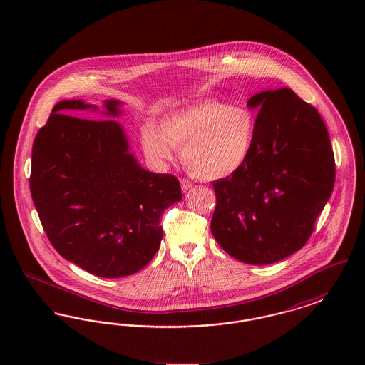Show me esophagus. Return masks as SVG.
Listing matches in <instances>:
<instances>
[{
    "label": "esophagus",
    "instance_id": "34e87169",
    "mask_svg": "<svg viewBox=\"0 0 365 365\" xmlns=\"http://www.w3.org/2000/svg\"><path fill=\"white\" fill-rule=\"evenodd\" d=\"M180 186H182V191L186 192V191L190 190L192 185H191V182L189 179H182V180H180Z\"/></svg>",
    "mask_w": 365,
    "mask_h": 365
}]
</instances>
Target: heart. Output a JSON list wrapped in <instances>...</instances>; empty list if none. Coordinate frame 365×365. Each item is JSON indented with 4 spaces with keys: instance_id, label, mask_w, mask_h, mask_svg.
<instances>
[{
    "instance_id": "heart-1",
    "label": "heart",
    "mask_w": 365,
    "mask_h": 365,
    "mask_svg": "<svg viewBox=\"0 0 365 365\" xmlns=\"http://www.w3.org/2000/svg\"><path fill=\"white\" fill-rule=\"evenodd\" d=\"M256 119L250 109L219 100H204L165 116L158 131L148 127L142 146L156 161L170 160L173 149L189 174L215 180L235 174L250 156Z\"/></svg>"
}]
</instances>
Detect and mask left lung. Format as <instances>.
Returning <instances> with one entry per match:
<instances>
[{"mask_svg": "<svg viewBox=\"0 0 365 365\" xmlns=\"http://www.w3.org/2000/svg\"><path fill=\"white\" fill-rule=\"evenodd\" d=\"M259 108L250 156L235 174L212 183L210 230L227 253L264 265L299 250L330 198L335 160L313 105L282 87L253 96Z\"/></svg>", "mask_w": 365, "mask_h": 365, "instance_id": "8db88e82", "label": "left lung"}]
</instances>
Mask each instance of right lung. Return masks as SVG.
<instances>
[{
	"mask_svg": "<svg viewBox=\"0 0 365 365\" xmlns=\"http://www.w3.org/2000/svg\"><path fill=\"white\" fill-rule=\"evenodd\" d=\"M118 116L119 101H106ZM97 108L53 106L33 143L30 190L42 227L66 260L103 278L135 274L156 255L160 217L182 200L178 178L139 167L120 124L67 115Z\"/></svg>",
	"mask_w": 365,
	"mask_h": 365,
	"instance_id": "obj_1",
	"label": "right lung"
}]
</instances>
